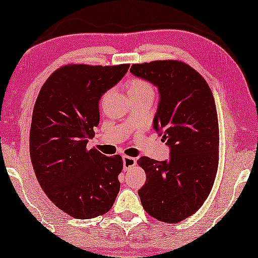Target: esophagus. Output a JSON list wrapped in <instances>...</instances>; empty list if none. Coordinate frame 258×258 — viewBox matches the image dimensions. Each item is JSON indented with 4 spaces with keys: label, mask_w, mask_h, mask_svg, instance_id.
Instances as JSON below:
<instances>
[{
    "label": "esophagus",
    "mask_w": 258,
    "mask_h": 258,
    "mask_svg": "<svg viewBox=\"0 0 258 258\" xmlns=\"http://www.w3.org/2000/svg\"><path fill=\"white\" fill-rule=\"evenodd\" d=\"M122 165H124V169H125V170H128L130 168H132L133 166L137 165L136 158L127 157V155H124V157H122Z\"/></svg>",
    "instance_id": "34e87169"
}]
</instances>
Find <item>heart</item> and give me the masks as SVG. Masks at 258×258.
I'll return each instance as SVG.
<instances>
[{
	"label": "heart",
	"mask_w": 258,
	"mask_h": 258,
	"mask_svg": "<svg viewBox=\"0 0 258 258\" xmlns=\"http://www.w3.org/2000/svg\"><path fill=\"white\" fill-rule=\"evenodd\" d=\"M130 94H143V93H153V88L150 83L144 79L134 78L128 84Z\"/></svg>",
	"instance_id": "b5f03b06"
}]
</instances>
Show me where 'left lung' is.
<instances>
[{"label":"left lung","instance_id":"8db88e82","mask_svg":"<svg viewBox=\"0 0 258 258\" xmlns=\"http://www.w3.org/2000/svg\"><path fill=\"white\" fill-rule=\"evenodd\" d=\"M131 72L158 88L153 128L170 148L168 161L138 160L146 173L138 194L148 215L177 223L201 208L215 181L220 143L215 100L205 78L183 61L133 64Z\"/></svg>","mask_w":258,"mask_h":258}]
</instances>
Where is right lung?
<instances>
[{
	"mask_svg": "<svg viewBox=\"0 0 258 258\" xmlns=\"http://www.w3.org/2000/svg\"><path fill=\"white\" fill-rule=\"evenodd\" d=\"M128 68L64 65L36 99L29 140L32 167L46 197L75 219L106 214L120 189L122 158L86 146L99 124V99Z\"/></svg>",
	"mask_w": 258,
	"mask_h": 258,
	"instance_id": "1",
	"label": "right lung"
}]
</instances>
